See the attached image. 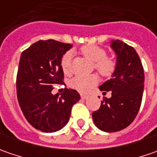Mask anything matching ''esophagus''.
<instances>
[{
  "instance_id": "obj_1",
  "label": "esophagus",
  "mask_w": 157,
  "mask_h": 157,
  "mask_svg": "<svg viewBox=\"0 0 157 157\" xmlns=\"http://www.w3.org/2000/svg\"><path fill=\"white\" fill-rule=\"evenodd\" d=\"M81 98L83 99V100H86V99H87L88 98V96L86 95V94H81Z\"/></svg>"
}]
</instances>
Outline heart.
I'll return each mask as SVG.
<instances>
[{
  "label": "heart",
  "instance_id": "heart-1",
  "mask_svg": "<svg viewBox=\"0 0 157 157\" xmlns=\"http://www.w3.org/2000/svg\"><path fill=\"white\" fill-rule=\"evenodd\" d=\"M81 53L88 59L94 62V66L100 75L110 77L113 74L117 67V61L114 57L106 56L105 49L96 45H85L80 49ZM71 54L67 52L61 58V68L67 74L70 71ZM99 82V77L96 74L88 76H76L71 81L72 87L81 92L88 93Z\"/></svg>",
  "mask_w": 157,
  "mask_h": 157
}]
</instances>
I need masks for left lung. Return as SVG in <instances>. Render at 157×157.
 <instances>
[{"label": "left lung", "instance_id": "8db88e82", "mask_svg": "<svg viewBox=\"0 0 157 157\" xmlns=\"http://www.w3.org/2000/svg\"><path fill=\"white\" fill-rule=\"evenodd\" d=\"M117 55L113 78L100 86L103 94L100 107L93 113L94 124L102 131L113 133L122 130L134 121L141 107L144 88V71L136 50L121 40L112 42Z\"/></svg>", "mask_w": 157, "mask_h": 157}]
</instances>
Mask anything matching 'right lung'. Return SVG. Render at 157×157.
Here are the masks:
<instances>
[{"label": "right lung", "mask_w": 157, "mask_h": 157, "mask_svg": "<svg viewBox=\"0 0 157 157\" xmlns=\"http://www.w3.org/2000/svg\"><path fill=\"white\" fill-rule=\"evenodd\" d=\"M71 45L56 40L34 43L20 57L16 75L17 100L29 123L36 129L52 133L69 121L72 105L80 100L79 94L64 88L53 95L52 89L63 83L61 58Z\"/></svg>", "instance_id": "1"}]
</instances>
